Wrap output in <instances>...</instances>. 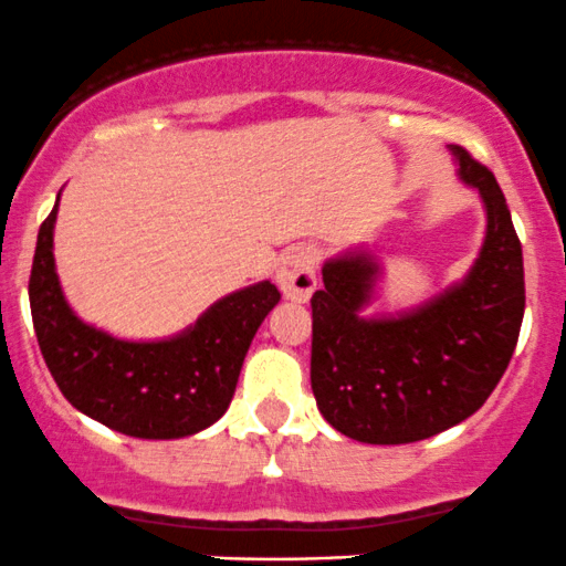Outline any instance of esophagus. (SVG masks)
I'll use <instances>...</instances> for the list:
<instances>
[{
    "mask_svg": "<svg viewBox=\"0 0 566 566\" xmlns=\"http://www.w3.org/2000/svg\"><path fill=\"white\" fill-rule=\"evenodd\" d=\"M277 285L291 302H307L317 285V251L313 245H296L277 266Z\"/></svg>",
    "mask_w": 566,
    "mask_h": 566,
    "instance_id": "esophagus-1",
    "label": "esophagus"
}]
</instances>
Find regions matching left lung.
<instances>
[{
    "label": "left lung",
    "mask_w": 566,
    "mask_h": 566,
    "mask_svg": "<svg viewBox=\"0 0 566 566\" xmlns=\"http://www.w3.org/2000/svg\"><path fill=\"white\" fill-rule=\"evenodd\" d=\"M460 179L479 189L486 238L465 281L396 317H360L379 264L347 251L323 264L313 300L310 382L321 415L364 443H411L479 411L516 350L524 259L500 184L452 144Z\"/></svg>",
    "instance_id": "1"
}]
</instances>
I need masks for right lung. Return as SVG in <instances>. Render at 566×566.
I'll use <instances>...</instances> for the list:
<instances>
[{"label":"right lung","instance_id":"add662e5","mask_svg":"<svg viewBox=\"0 0 566 566\" xmlns=\"http://www.w3.org/2000/svg\"><path fill=\"white\" fill-rule=\"evenodd\" d=\"M55 213L59 202L36 234L29 302L42 358L63 398L133 438H184L213 424L230 406L253 334L281 291L270 281L234 291L174 339H114L82 323L63 300L53 259Z\"/></svg>","mask_w":566,"mask_h":566}]
</instances>
